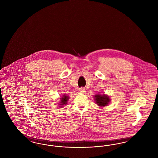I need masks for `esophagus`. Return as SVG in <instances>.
I'll return each mask as SVG.
<instances>
[{"instance_id":"esophagus-1","label":"esophagus","mask_w":158,"mask_h":158,"mask_svg":"<svg viewBox=\"0 0 158 158\" xmlns=\"http://www.w3.org/2000/svg\"><path fill=\"white\" fill-rule=\"evenodd\" d=\"M79 91L81 93H84L85 92V89L83 88V87H81L80 89H79Z\"/></svg>"}]
</instances>
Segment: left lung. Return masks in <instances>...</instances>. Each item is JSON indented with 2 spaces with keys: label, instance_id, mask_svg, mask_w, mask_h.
Wrapping results in <instances>:
<instances>
[{
  "label": "left lung",
  "instance_id": "left-lung-1",
  "mask_svg": "<svg viewBox=\"0 0 158 158\" xmlns=\"http://www.w3.org/2000/svg\"><path fill=\"white\" fill-rule=\"evenodd\" d=\"M95 101L97 105L99 106H106L110 101L109 97L106 96L105 95H99L97 94L95 95Z\"/></svg>",
  "mask_w": 158,
  "mask_h": 158
}]
</instances>
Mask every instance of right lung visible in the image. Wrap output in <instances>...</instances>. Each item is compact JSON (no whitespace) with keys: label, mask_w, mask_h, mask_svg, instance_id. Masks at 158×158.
Listing matches in <instances>:
<instances>
[{"label":"right lung","mask_w":158,"mask_h":158,"mask_svg":"<svg viewBox=\"0 0 158 158\" xmlns=\"http://www.w3.org/2000/svg\"><path fill=\"white\" fill-rule=\"evenodd\" d=\"M69 97L68 96H65L63 95V97H62V98H60L61 99V102H60V105H66L67 104V102H68V99Z\"/></svg>","instance_id":"1"}]
</instances>
